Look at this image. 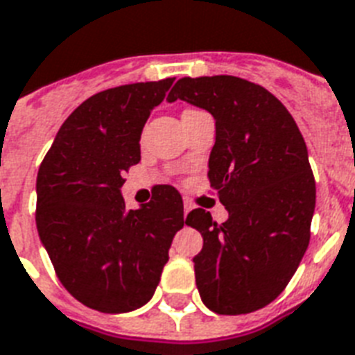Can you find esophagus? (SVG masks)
<instances>
[{
    "mask_svg": "<svg viewBox=\"0 0 355 355\" xmlns=\"http://www.w3.org/2000/svg\"><path fill=\"white\" fill-rule=\"evenodd\" d=\"M192 209H194V205H192L191 200L183 201V212H185V216H187V214H189V212L192 211Z\"/></svg>",
    "mask_w": 355,
    "mask_h": 355,
    "instance_id": "obj_1",
    "label": "esophagus"
}]
</instances>
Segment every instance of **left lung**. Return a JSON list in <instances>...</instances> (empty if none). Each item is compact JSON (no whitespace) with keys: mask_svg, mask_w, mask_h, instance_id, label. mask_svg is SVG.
Returning a JSON list of instances; mask_svg holds the SVG:
<instances>
[{"mask_svg":"<svg viewBox=\"0 0 355 355\" xmlns=\"http://www.w3.org/2000/svg\"><path fill=\"white\" fill-rule=\"evenodd\" d=\"M203 107L216 121L211 187L229 218L194 209L187 225L203 236L196 286L222 315L251 313L282 293L310 243L315 180L293 117L266 87L238 76L180 78L166 101Z\"/></svg>","mask_w":355,"mask_h":355,"instance_id":"1","label":"left lung"}]
</instances>
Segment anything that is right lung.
<instances>
[{"label": "right lung", "instance_id": "right-lung-1", "mask_svg": "<svg viewBox=\"0 0 355 355\" xmlns=\"http://www.w3.org/2000/svg\"><path fill=\"white\" fill-rule=\"evenodd\" d=\"M174 78L112 87L84 101L56 133L36 178V227L64 288L102 313L144 306L159 284L183 200L159 185L128 211L124 174Z\"/></svg>", "mask_w": 355, "mask_h": 355}]
</instances>
